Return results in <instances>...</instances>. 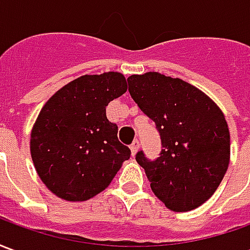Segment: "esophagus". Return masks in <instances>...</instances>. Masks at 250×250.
<instances>
[{"label": "esophagus", "instance_id": "34e87169", "mask_svg": "<svg viewBox=\"0 0 250 250\" xmlns=\"http://www.w3.org/2000/svg\"><path fill=\"white\" fill-rule=\"evenodd\" d=\"M130 148H131V152H132V155H135L136 151H138V148H139V141H138V139H135V141L132 142V143H131Z\"/></svg>", "mask_w": 250, "mask_h": 250}]
</instances>
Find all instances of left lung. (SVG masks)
<instances>
[{"label": "left lung", "mask_w": 250, "mask_h": 250, "mask_svg": "<svg viewBox=\"0 0 250 250\" xmlns=\"http://www.w3.org/2000/svg\"><path fill=\"white\" fill-rule=\"evenodd\" d=\"M128 92L155 123L162 150L148 159L138 151L154 194L173 211H188L206 202L225 175L230 135L218 105L191 84L158 72L132 75Z\"/></svg>", "instance_id": "obj_1"}]
</instances>
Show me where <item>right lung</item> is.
Listing matches in <instances>:
<instances>
[{
    "label": "right lung",
    "instance_id": "right-lung-1",
    "mask_svg": "<svg viewBox=\"0 0 250 250\" xmlns=\"http://www.w3.org/2000/svg\"><path fill=\"white\" fill-rule=\"evenodd\" d=\"M127 91L118 72L85 75L59 89L41 109L30 135L36 171L52 193L85 201L107 188L130 159L105 107Z\"/></svg>",
    "mask_w": 250,
    "mask_h": 250
}]
</instances>
